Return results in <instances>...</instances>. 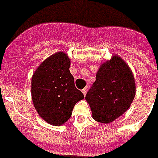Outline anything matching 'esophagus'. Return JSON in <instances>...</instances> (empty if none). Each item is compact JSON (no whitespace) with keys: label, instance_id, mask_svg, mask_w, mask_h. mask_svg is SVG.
Segmentation results:
<instances>
[{"label":"esophagus","instance_id":"obj_1","mask_svg":"<svg viewBox=\"0 0 158 158\" xmlns=\"http://www.w3.org/2000/svg\"><path fill=\"white\" fill-rule=\"evenodd\" d=\"M88 88H83L82 90H81V92L83 93V94L86 95V94H87V92H88Z\"/></svg>","mask_w":158,"mask_h":158}]
</instances>
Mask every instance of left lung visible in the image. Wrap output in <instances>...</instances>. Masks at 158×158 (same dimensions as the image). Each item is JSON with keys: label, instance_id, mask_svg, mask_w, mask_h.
I'll return each instance as SVG.
<instances>
[{"label": "left lung", "instance_id": "8db88e82", "mask_svg": "<svg viewBox=\"0 0 158 158\" xmlns=\"http://www.w3.org/2000/svg\"><path fill=\"white\" fill-rule=\"evenodd\" d=\"M134 75L117 55L101 64L86 95L95 121L110 123L126 112L135 96Z\"/></svg>", "mask_w": 158, "mask_h": 158}]
</instances>
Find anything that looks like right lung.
I'll use <instances>...</instances> for the list:
<instances>
[{
	"instance_id": "obj_1",
	"label": "right lung",
	"mask_w": 158,
	"mask_h": 158,
	"mask_svg": "<svg viewBox=\"0 0 158 158\" xmlns=\"http://www.w3.org/2000/svg\"><path fill=\"white\" fill-rule=\"evenodd\" d=\"M66 53L56 52L40 64L31 79V97L39 116L51 125L60 126L72 114L74 106L84 99L75 87Z\"/></svg>"
}]
</instances>
